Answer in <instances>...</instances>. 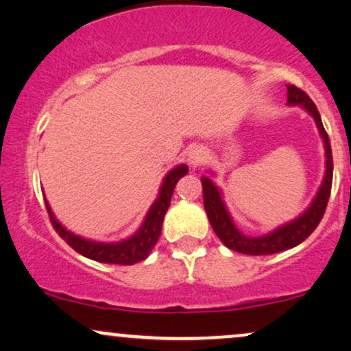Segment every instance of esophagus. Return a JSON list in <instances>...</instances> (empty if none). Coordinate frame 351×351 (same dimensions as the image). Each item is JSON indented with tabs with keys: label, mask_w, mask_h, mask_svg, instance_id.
<instances>
[{
	"label": "esophagus",
	"mask_w": 351,
	"mask_h": 351,
	"mask_svg": "<svg viewBox=\"0 0 351 351\" xmlns=\"http://www.w3.org/2000/svg\"><path fill=\"white\" fill-rule=\"evenodd\" d=\"M206 159V151L203 146H193L187 154V161L192 167H198Z\"/></svg>",
	"instance_id": "esophagus-1"
}]
</instances>
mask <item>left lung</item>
I'll use <instances>...</instances> for the list:
<instances>
[{"mask_svg": "<svg viewBox=\"0 0 351 351\" xmlns=\"http://www.w3.org/2000/svg\"><path fill=\"white\" fill-rule=\"evenodd\" d=\"M287 104L293 107H301L313 117L315 127L319 130V135L324 143V156H326V171H324L322 182L319 185L317 192L309 206L302 213L296 216L291 221L280 224L278 228L271 229L270 232L262 236H247L236 226L234 219L229 213L226 203L223 198V190L216 185V182L208 176H202L203 187V205H205L206 216H208L211 228L219 237V241L226 245L228 249L236 250V252L247 255H270L296 247L308 237L311 232L321 223L324 211H326L328 197H330L332 189V176H334V161H332V148L328 136L324 130L321 114H319L315 104L311 101L304 90L298 89L296 86L287 84ZM210 174L215 172L210 169Z\"/></svg>", "mask_w": 351, "mask_h": 351, "instance_id": "obj_1", "label": "left lung"}]
</instances>
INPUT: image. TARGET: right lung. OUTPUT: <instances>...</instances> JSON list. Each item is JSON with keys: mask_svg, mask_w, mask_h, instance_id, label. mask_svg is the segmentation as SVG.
I'll return each mask as SVG.
<instances>
[{"mask_svg": "<svg viewBox=\"0 0 351 351\" xmlns=\"http://www.w3.org/2000/svg\"><path fill=\"white\" fill-rule=\"evenodd\" d=\"M189 167L187 164H179L174 169L164 176L161 187H159L158 197L151 203L148 213H146L145 219L140 224V228L133 232L132 236L125 237V239L114 241V242H104L96 239H88V237L76 234V232L70 231L64 228L62 223L56 219L49 200L45 198L47 211H49L51 223L60 236L63 237L68 244L71 245L76 252H80L84 257L90 258V261L102 262V263H119V265H133L145 261L154 249L156 242H158L159 236H161L162 221L166 211L171 205L172 193H174L176 184L187 176Z\"/></svg>", "mask_w": 351, "mask_h": 351, "instance_id": "add662e5", "label": "right lung"}]
</instances>
